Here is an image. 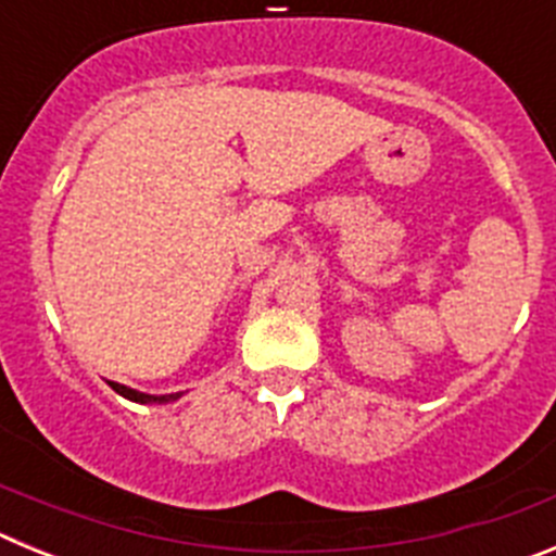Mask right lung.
Here are the masks:
<instances>
[{
  "mask_svg": "<svg viewBox=\"0 0 556 556\" xmlns=\"http://www.w3.org/2000/svg\"><path fill=\"white\" fill-rule=\"evenodd\" d=\"M111 384L113 392H119L122 397H127V401H132V404H172V401H178L184 392H169V395H147V392H139V390H130V387L125 384H116V381H108Z\"/></svg>",
  "mask_w": 556,
  "mask_h": 556,
  "instance_id": "right-lung-1",
  "label": "right lung"
}]
</instances>
